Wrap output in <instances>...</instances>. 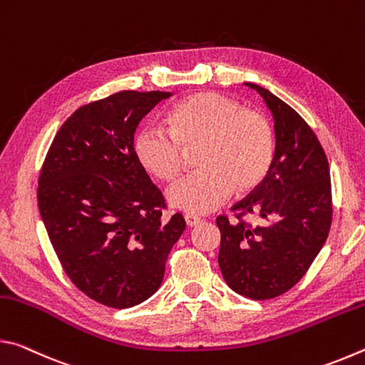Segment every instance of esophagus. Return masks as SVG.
<instances>
[{"label": "esophagus", "mask_w": 365, "mask_h": 365, "mask_svg": "<svg viewBox=\"0 0 365 365\" xmlns=\"http://www.w3.org/2000/svg\"><path fill=\"white\" fill-rule=\"evenodd\" d=\"M185 222H187L188 227H195L201 222V217H197V215L193 214H185Z\"/></svg>", "instance_id": "34e87169"}]
</instances>
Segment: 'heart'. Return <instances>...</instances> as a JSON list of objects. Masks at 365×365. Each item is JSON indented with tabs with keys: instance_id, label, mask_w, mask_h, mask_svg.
Wrapping results in <instances>:
<instances>
[{
	"instance_id": "b5f03b06",
	"label": "heart",
	"mask_w": 365,
	"mask_h": 365,
	"mask_svg": "<svg viewBox=\"0 0 365 365\" xmlns=\"http://www.w3.org/2000/svg\"><path fill=\"white\" fill-rule=\"evenodd\" d=\"M170 130L158 125L140 128L135 154L160 180L180 175L185 151L201 146L202 170L182 178L168 191L174 207L207 214L228 201L233 190L250 191L264 180L274 160L275 135L270 122L252 109L219 93H196L177 103L169 115Z\"/></svg>"
}]
</instances>
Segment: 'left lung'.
<instances>
[{
	"label": "left lung",
	"mask_w": 365,
	"mask_h": 365,
	"mask_svg": "<svg viewBox=\"0 0 365 365\" xmlns=\"http://www.w3.org/2000/svg\"><path fill=\"white\" fill-rule=\"evenodd\" d=\"M264 98L274 115L275 154L264 180L237 205L235 219L219 215V267L233 292L272 299L292 289L319 251L331 225V182L325 151L307 122L280 98L245 83ZM252 213L262 224L244 220Z\"/></svg>",
	"instance_id": "obj_1"
}]
</instances>
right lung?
<instances>
[{
    "instance_id": "obj_1",
    "label": "right lung",
    "mask_w": 365,
    "mask_h": 365,
    "mask_svg": "<svg viewBox=\"0 0 365 365\" xmlns=\"http://www.w3.org/2000/svg\"><path fill=\"white\" fill-rule=\"evenodd\" d=\"M170 93L119 91L67 119L38 177V209L71 282L104 306L125 309L150 298L164 279L172 246L185 230L133 148L140 120Z\"/></svg>"
}]
</instances>
